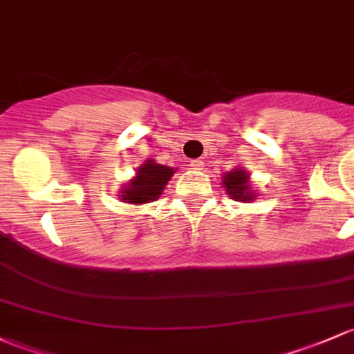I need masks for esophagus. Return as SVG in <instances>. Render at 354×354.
Masks as SVG:
<instances>
[{
  "label": "esophagus",
  "mask_w": 354,
  "mask_h": 354,
  "mask_svg": "<svg viewBox=\"0 0 354 354\" xmlns=\"http://www.w3.org/2000/svg\"><path fill=\"white\" fill-rule=\"evenodd\" d=\"M191 167L194 170H203L204 162H203V160H191Z\"/></svg>",
  "instance_id": "1"
}]
</instances>
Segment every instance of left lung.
<instances>
[{
  "label": "left lung",
  "mask_w": 354,
  "mask_h": 354,
  "mask_svg": "<svg viewBox=\"0 0 354 354\" xmlns=\"http://www.w3.org/2000/svg\"><path fill=\"white\" fill-rule=\"evenodd\" d=\"M221 184L227 189V194H230V198L235 199V201L250 203L257 196V192L250 187V176L242 167L232 170V172L223 174V182Z\"/></svg>",
  "instance_id": "left-lung-1"
}]
</instances>
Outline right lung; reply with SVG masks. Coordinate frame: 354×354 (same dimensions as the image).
<instances>
[{"label": "right lung", "instance_id": "add662e5", "mask_svg": "<svg viewBox=\"0 0 354 354\" xmlns=\"http://www.w3.org/2000/svg\"><path fill=\"white\" fill-rule=\"evenodd\" d=\"M174 176L172 167L160 165L153 160H147L141 163L140 169L136 170V176L131 178L127 185H124L119 198L122 203L131 204H147L155 201L162 196L167 182Z\"/></svg>", "mask_w": 354, "mask_h": 354}]
</instances>
